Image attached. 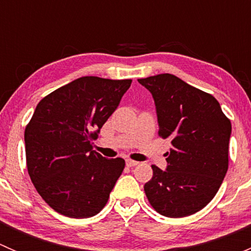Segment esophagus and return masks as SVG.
<instances>
[{
    "label": "esophagus",
    "mask_w": 251,
    "mask_h": 251,
    "mask_svg": "<svg viewBox=\"0 0 251 251\" xmlns=\"http://www.w3.org/2000/svg\"><path fill=\"white\" fill-rule=\"evenodd\" d=\"M126 165H127L128 168H132V166L138 165V163L135 160H131V159H127V160H126Z\"/></svg>",
    "instance_id": "obj_1"
}]
</instances>
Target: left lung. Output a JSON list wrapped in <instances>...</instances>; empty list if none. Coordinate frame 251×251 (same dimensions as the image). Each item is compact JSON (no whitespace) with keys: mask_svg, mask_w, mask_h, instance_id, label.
Here are the masks:
<instances>
[{"mask_svg":"<svg viewBox=\"0 0 251 251\" xmlns=\"http://www.w3.org/2000/svg\"><path fill=\"white\" fill-rule=\"evenodd\" d=\"M155 102L159 136L171 141L168 168L151 165L144 192L166 217L193 215L212 201L228 170L231 121L210 93L171 74L138 78Z\"/></svg>","mask_w":251,"mask_h":251,"instance_id":"1","label":"left lung"}]
</instances>
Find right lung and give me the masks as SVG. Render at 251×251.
<instances>
[{
  "instance_id": "1",
  "label": "right lung",
  "mask_w": 251,
  "mask_h": 251,
  "mask_svg": "<svg viewBox=\"0 0 251 251\" xmlns=\"http://www.w3.org/2000/svg\"><path fill=\"white\" fill-rule=\"evenodd\" d=\"M132 80L83 76L42 98L25 127L31 182L54 211L86 219L107 204L125 160L92 151V141Z\"/></svg>"
}]
</instances>
